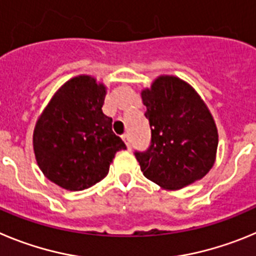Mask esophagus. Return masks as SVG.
Here are the masks:
<instances>
[{
    "label": "esophagus",
    "mask_w": 256,
    "mask_h": 256,
    "mask_svg": "<svg viewBox=\"0 0 256 256\" xmlns=\"http://www.w3.org/2000/svg\"><path fill=\"white\" fill-rule=\"evenodd\" d=\"M122 139H124V142H126V145H128V148L130 149V148H131V142H130V135H128V134H124V135H122Z\"/></svg>",
    "instance_id": "esophagus-1"
}]
</instances>
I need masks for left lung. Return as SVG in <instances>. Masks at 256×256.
<instances>
[{
    "label": "left lung",
    "instance_id": "1",
    "mask_svg": "<svg viewBox=\"0 0 256 256\" xmlns=\"http://www.w3.org/2000/svg\"><path fill=\"white\" fill-rule=\"evenodd\" d=\"M152 139L135 152L145 177L177 190L206 176L216 160L218 131L194 88L176 76H160L142 92Z\"/></svg>",
    "mask_w": 256,
    "mask_h": 256
}]
</instances>
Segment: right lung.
<instances>
[{
    "mask_svg": "<svg viewBox=\"0 0 256 256\" xmlns=\"http://www.w3.org/2000/svg\"><path fill=\"white\" fill-rule=\"evenodd\" d=\"M107 89L80 75L62 85L36 124L33 146L40 171L50 181L80 191L108 174L114 154L126 149L102 111Z\"/></svg>",
    "mask_w": 256,
    "mask_h": 256,
    "instance_id": "obj_1",
    "label": "right lung"
}]
</instances>
